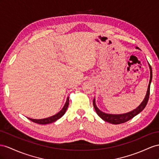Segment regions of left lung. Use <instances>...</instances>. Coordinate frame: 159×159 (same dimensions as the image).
Segmentation results:
<instances>
[{"mask_svg": "<svg viewBox=\"0 0 159 159\" xmlns=\"http://www.w3.org/2000/svg\"><path fill=\"white\" fill-rule=\"evenodd\" d=\"M138 49V48L136 47ZM150 66V78L149 81V84L148 87V90L146 92V95L145 96V98L144 101H142V103L138 106L136 109H134V110L128 112L127 113H124V114H119V115H114V114H108V113H105L103 111H100L99 109L97 108V105H95V99H93V106L95 107V111L101 119H103L104 121L109 122V123L113 124H120L122 123H125V122L129 121V120L132 119L134 116L138 115V113H140L143 109L145 108L146 105H147V103L149 99V95H150V83H151L152 78V68Z\"/></svg>", "mask_w": 159, "mask_h": 159, "instance_id": "1", "label": "left lung"}]
</instances>
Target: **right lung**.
Returning <instances> with one entry per match:
<instances>
[{
  "mask_svg": "<svg viewBox=\"0 0 159 159\" xmlns=\"http://www.w3.org/2000/svg\"><path fill=\"white\" fill-rule=\"evenodd\" d=\"M68 104H69V99H68V97L67 99H66V103H65L63 108L62 109V110H61L60 112H58V113H57V114L53 116L52 117H48V118H45V119L35 120V119L30 118V117H28V119H29L31 121H32L35 122V123L39 124H47L52 123V122L56 121L57 120H58L59 118H60L61 117L64 116V114L65 113V112H66V109H67V108L68 107Z\"/></svg>",
  "mask_w": 159,
  "mask_h": 159,
  "instance_id": "right-lung-1",
  "label": "right lung"
}]
</instances>
